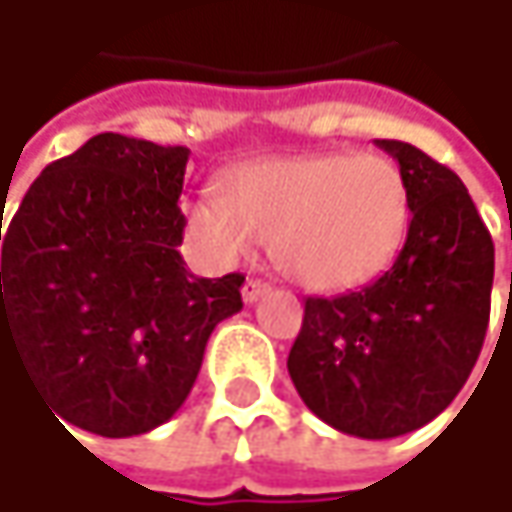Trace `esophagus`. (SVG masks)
I'll return each instance as SVG.
<instances>
[{"label":"esophagus","mask_w":512,"mask_h":512,"mask_svg":"<svg viewBox=\"0 0 512 512\" xmlns=\"http://www.w3.org/2000/svg\"><path fill=\"white\" fill-rule=\"evenodd\" d=\"M268 291H271V285H268V282H262V279H247V282H244V288H241V297H244V303H247V306H253V303H259Z\"/></svg>","instance_id":"esophagus-1"}]
</instances>
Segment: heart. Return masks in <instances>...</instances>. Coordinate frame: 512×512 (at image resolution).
<instances>
[{
  "label": "heart",
  "instance_id": "obj_1",
  "mask_svg": "<svg viewBox=\"0 0 512 512\" xmlns=\"http://www.w3.org/2000/svg\"><path fill=\"white\" fill-rule=\"evenodd\" d=\"M411 186L382 154L320 151L238 165L224 192L189 203V227L218 262L271 241L276 268L309 291H347L387 271L411 227Z\"/></svg>",
  "mask_w": 512,
  "mask_h": 512
}]
</instances>
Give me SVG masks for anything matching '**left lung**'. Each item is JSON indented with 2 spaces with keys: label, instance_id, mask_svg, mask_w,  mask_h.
<instances>
[{
  "label": "left lung",
  "instance_id": "1",
  "mask_svg": "<svg viewBox=\"0 0 512 512\" xmlns=\"http://www.w3.org/2000/svg\"><path fill=\"white\" fill-rule=\"evenodd\" d=\"M411 186V227L390 271L361 291L309 297L288 373L311 414L390 440L443 414L490 323L495 247L463 180L420 148L376 139Z\"/></svg>",
  "mask_w": 512,
  "mask_h": 512
}]
</instances>
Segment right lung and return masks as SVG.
<instances>
[{
	"mask_svg": "<svg viewBox=\"0 0 512 512\" xmlns=\"http://www.w3.org/2000/svg\"><path fill=\"white\" fill-rule=\"evenodd\" d=\"M186 163L180 145L98 133L0 224V355L14 347L69 425L133 437L171 420L212 329L241 311L244 276H195L177 250Z\"/></svg>",
	"mask_w": 512,
	"mask_h": 512,
	"instance_id": "add662e5",
	"label": "right lung"
}]
</instances>
